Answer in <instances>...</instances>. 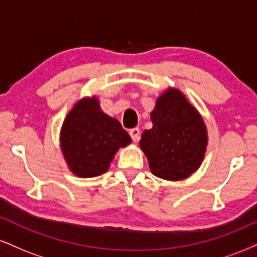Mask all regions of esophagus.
<instances>
[{"label":"esophagus","mask_w":257,"mask_h":257,"mask_svg":"<svg viewBox=\"0 0 257 257\" xmlns=\"http://www.w3.org/2000/svg\"><path fill=\"white\" fill-rule=\"evenodd\" d=\"M129 135H131L132 140L134 141V143H137V141L140 140V129L132 128L131 131H129Z\"/></svg>","instance_id":"obj_1"}]
</instances>
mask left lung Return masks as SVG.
<instances>
[{"instance_id": "left-lung-1", "label": "left lung", "mask_w": 257, "mask_h": 257, "mask_svg": "<svg viewBox=\"0 0 257 257\" xmlns=\"http://www.w3.org/2000/svg\"><path fill=\"white\" fill-rule=\"evenodd\" d=\"M151 119L153 126L140 140L151 172L173 181L188 178L202 164L208 144L200 114L180 91L169 89L157 100Z\"/></svg>"}]
</instances>
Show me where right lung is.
I'll use <instances>...</instances> for the list:
<instances>
[{
  "label": "right lung",
  "instance_id": "right-lung-1",
  "mask_svg": "<svg viewBox=\"0 0 257 257\" xmlns=\"http://www.w3.org/2000/svg\"><path fill=\"white\" fill-rule=\"evenodd\" d=\"M131 141L118 120L100 110L96 98L77 102L61 129L64 157L71 172L81 178L105 173L117 150Z\"/></svg>",
  "mask_w": 257,
  "mask_h": 257
}]
</instances>
